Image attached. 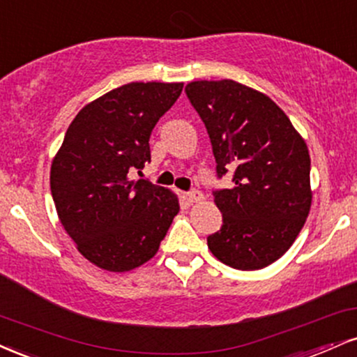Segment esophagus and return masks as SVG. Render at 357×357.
<instances>
[{
	"label": "esophagus",
	"instance_id": "esophagus-1",
	"mask_svg": "<svg viewBox=\"0 0 357 357\" xmlns=\"http://www.w3.org/2000/svg\"><path fill=\"white\" fill-rule=\"evenodd\" d=\"M185 199H187V202L195 204V202H200V200L204 199V195H202V192H199V190H192V192H187V194H185Z\"/></svg>",
	"mask_w": 357,
	"mask_h": 357
}]
</instances>
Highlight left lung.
<instances>
[{
	"label": "left lung",
	"instance_id": "1",
	"mask_svg": "<svg viewBox=\"0 0 357 357\" xmlns=\"http://www.w3.org/2000/svg\"><path fill=\"white\" fill-rule=\"evenodd\" d=\"M205 123L217 175L234 170V187L213 192L224 217L207 237L225 266L257 271L287 252L311 211V157L304 138L267 95L234 79L185 86Z\"/></svg>",
	"mask_w": 357,
	"mask_h": 357
}]
</instances>
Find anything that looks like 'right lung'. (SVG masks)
<instances>
[{
  "mask_svg": "<svg viewBox=\"0 0 357 357\" xmlns=\"http://www.w3.org/2000/svg\"><path fill=\"white\" fill-rule=\"evenodd\" d=\"M182 88L133 82L108 91L78 112L54 155L58 219L100 269L127 272L150 261L180 211L174 192L130 174L150 162V133Z\"/></svg>",
  "mask_w": 357,
  "mask_h": 357,
  "instance_id": "obj_1",
  "label": "right lung"
}]
</instances>
